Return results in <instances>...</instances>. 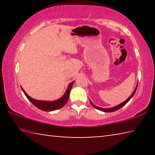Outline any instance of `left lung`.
Here are the masks:
<instances>
[{
    "label": "left lung",
    "instance_id": "8db88e82",
    "mask_svg": "<svg viewBox=\"0 0 155 155\" xmlns=\"http://www.w3.org/2000/svg\"><path fill=\"white\" fill-rule=\"evenodd\" d=\"M137 86H136V87H135V89L134 90V91H133V92L132 93V94H131V95L128 97V98L126 100V101H124V102H123V103H120V104H118V105H117V106H115V107H111V108H101V107H97V106H96L95 104H94L92 102H91L90 100V103L91 104V105H92L94 108H96V109H98V110H100V111H104V112H107V113H109V112H114V111H117V110H118V109H120V108H122V107H123V106H124L126 104H127L128 101H130V100L131 99V98H133V96H134V94H135V91H136V90H137Z\"/></svg>",
    "mask_w": 155,
    "mask_h": 155
}]
</instances>
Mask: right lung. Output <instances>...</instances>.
<instances>
[{"label": "right lung", "instance_id": "1", "mask_svg": "<svg viewBox=\"0 0 155 155\" xmlns=\"http://www.w3.org/2000/svg\"><path fill=\"white\" fill-rule=\"evenodd\" d=\"M74 83V81H72V82H71L69 85H68V88L66 91H65V94L61 97V98L53 101H40V100L33 99L25 92L24 89L22 87H21V89H22V91L25 94V96H27V98L28 99V101H29L33 104H34L36 107H38V108L40 109V110H42V111H54V110L61 109V107H64L65 104H66L67 101H68V98H69L70 91H71V89L72 87V85Z\"/></svg>", "mask_w": 155, "mask_h": 155}]
</instances>
